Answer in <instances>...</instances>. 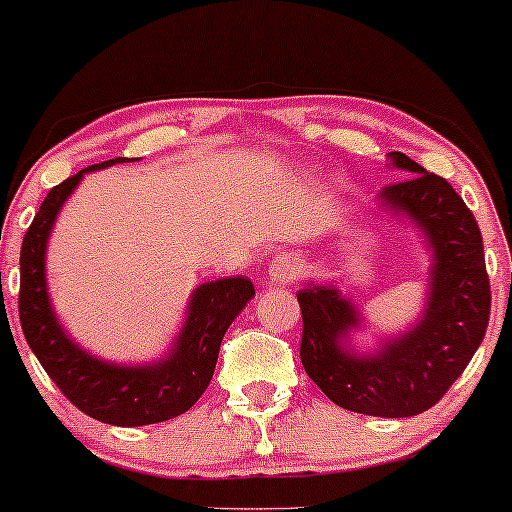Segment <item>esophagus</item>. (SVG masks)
I'll list each match as a JSON object with an SVG mask.
<instances>
[{
	"mask_svg": "<svg viewBox=\"0 0 512 512\" xmlns=\"http://www.w3.org/2000/svg\"><path fill=\"white\" fill-rule=\"evenodd\" d=\"M269 281L272 284H286L298 276V262L291 255H279L269 262Z\"/></svg>",
	"mask_w": 512,
	"mask_h": 512,
	"instance_id": "1",
	"label": "esophagus"
}]
</instances>
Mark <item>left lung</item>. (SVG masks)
<instances>
[{"instance_id": "left-lung-1", "label": "left lung", "mask_w": 512, "mask_h": 512, "mask_svg": "<svg viewBox=\"0 0 512 512\" xmlns=\"http://www.w3.org/2000/svg\"><path fill=\"white\" fill-rule=\"evenodd\" d=\"M387 166L407 180L380 190L375 207L407 221L431 257L421 315L404 332L358 346L368 327L337 281H308L298 291L303 313L301 361L313 383L342 409L404 419L431 409L477 354L489 325L491 289L477 219L445 178L402 151Z\"/></svg>"}]
</instances>
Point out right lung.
Instances as JSON below:
<instances>
[{
    "instance_id": "1",
    "label": "right lung",
    "mask_w": 512,
    "mask_h": 512,
    "mask_svg": "<svg viewBox=\"0 0 512 512\" xmlns=\"http://www.w3.org/2000/svg\"><path fill=\"white\" fill-rule=\"evenodd\" d=\"M134 158H110L55 185L21 245V330L52 383L76 409L113 426H149L185 414L214 375L221 339L255 296L248 276L204 281L192 291L173 344L156 361L115 363L91 354L67 332L48 291V240L67 199L86 173Z\"/></svg>"
}]
</instances>
